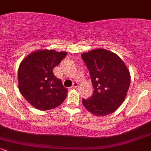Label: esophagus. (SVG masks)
Instances as JSON below:
<instances>
[{
  "mask_svg": "<svg viewBox=\"0 0 151 151\" xmlns=\"http://www.w3.org/2000/svg\"><path fill=\"white\" fill-rule=\"evenodd\" d=\"M78 85H79V84H78L77 81H74V82H73V84H72V88H77Z\"/></svg>",
  "mask_w": 151,
  "mask_h": 151,
  "instance_id": "obj_1",
  "label": "esophagus"
}]
</instances>
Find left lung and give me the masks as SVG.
Instances as JSON below:
<instances>
[{"mask_svg":"<svg viewBox=\"0 0 151 151\" xmlns=\"http://www.w3.org/2000/svg\"><path fill=\"white\" fill-rule=\"evenodd\" d=\"M89 71L93 93L89 99H83L84 106L95 116L114 113L125 99L131 76L124 62L117 55L104 49L81 54Z\"/></svg>","mask_w":151,"mask_h":151,"instance_id":"1","label":"left lung"}]
</instances>
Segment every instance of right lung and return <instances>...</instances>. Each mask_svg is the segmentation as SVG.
I'll list each match as a JSON object with an SVG mask.
<instances>
[{
	"mask_svg": "<svg viewBox=\"0 0 151 151\" xmlns=\"http://www.w3.org/2000/svg\"><path fill=\"white\" fill-rule=\"evenodd\" d=\"M67 52L40 50L27 55L18 69V88L26 101L34 108L47 111L65 101L67 89L53 74Z\"/></svg>",
	"mask_w": 151,
	"mask_h": 151,
	"instance_id": "obj_1",
	"label": "right lung"
}]
</instances>
